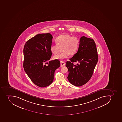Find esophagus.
<instances>
[{
  "mask_svg": "<svg viewBox=\"0 0 122 122\" xmlns=\"http://www.w3.org/2000/svg\"><path fill=\"white\" fill-rule=\"evenodd\" d=\"M61 67H63L64 66H65V62L64 61H61Z\"/></svg>",
  "mask_w": 122,
  "mask_h": 122,
  "instance_id": "obj_1",
  "label": "esophagus"
}]
</instances>
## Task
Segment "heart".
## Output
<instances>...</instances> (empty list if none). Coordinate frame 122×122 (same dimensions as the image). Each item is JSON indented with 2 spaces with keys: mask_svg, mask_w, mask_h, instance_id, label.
Masks as SVG:
<instances>
[{
  "mask_svg": "<svg viewBox=\"0 0 122 122\" xmlns=\"http://www.w3.org/2000/svg\"><path fill=\"white\" fill-rule=\"evenodd\" d=\"M56 44H52L50 47L51 52L55 54L62 48V53L56 55L54 60H63L68 57L69 54L73 55L76 53L79 47L80 42L77 37L69 34H62L56 39Z\"/></svg>",
  "mask_w": 122,
  "mask_h": 122,
  "instance_id": "b5f03b06",
  "label": "heart"
}]
</instances>
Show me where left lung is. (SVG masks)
Instances as JSON below:
<instances>
[{
	"instance_id": "1",
	"label": "left lung",
	"mask_w": 122,
	"mask_h": 122,
	"mask_svg": "<svg viewBox=\"0 0 122 122\" xmlns=\"http://www.w3.org/2000/svg\"><path fill=\"white\" fill-rule=\"evenodd\" d=\"M66 62L69 74L67 78L74 86H80L88 82L93 74L98 60V55L93 39L81 37L77 52ZM74 62H78L76 65Z\"/></svg>"
}]
</instances>
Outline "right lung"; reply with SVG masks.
I'll return each mask as SVG.
<instances>
[{
    "instance_id": "obj_1",
    "label": "right lung",
    "mask_w": 122,
    "mask_h": 122,
    "mask_svg": "<svg viewBox=\"0 0 122 122\" xmlns=\"http://www.w3.org/2000/svg\"><path fill=\"white\" fill-rule=\"evenodd\" d=\"M52 39L50 33L37 34L28 40L24 47V70L31 81L39 87L51 85L55 71L60 66L59 60L47 62L52 55Z\"/></svg>"
}]
</instances>
